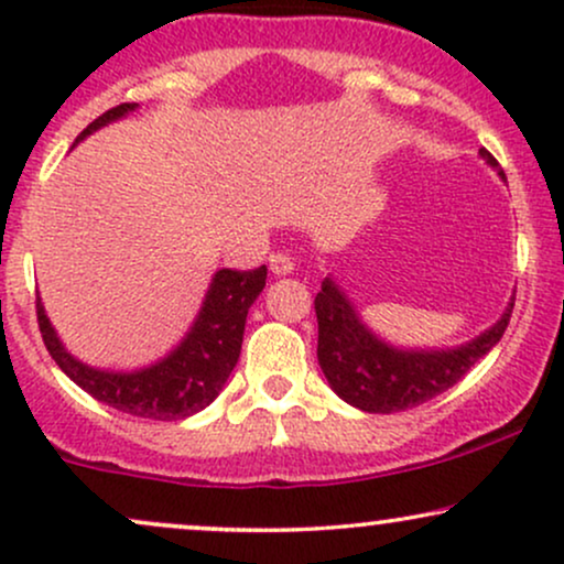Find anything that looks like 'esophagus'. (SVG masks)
<instances>
[{
	"label": "esophagus",
	"instance_id": "obj_1",
	"mask_svg": "<svg viewBox=\"0 0 564 564\" xmlns=\"http://www.w3.org/2000/svg\"><path fill=\"white\" fill-rule=\"evenodd\" d=\"M268 262H270V270H273L275 275H289L291 270H294V260H291L289 251H273Z\"/></svg>",
	"mask_w": 564,
	"mask_h": 564
}]
</instances>
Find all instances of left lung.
Returning a JSON list of instances; mask_svg holds the SVG:
<instances>
[{
  "instance_id": "left-lung-1",
  "label": "left lung",
  "mask_w": 564,
  "mask_h": 564,
  "mask_svg": "<svg viewBox=\"0 0 564 564\" xmlns=\"http://www.w3.org/2000/svg\"><path fill=\"white\" fill-rule=\"evenodd\" d=\"M490 166L498 161L480 151ZM503 177V172H498ZM514 300L488 332L456 349H398L360 321L339 286L326 278L315 296L318 364L332 390L366 413H398L437 398L464 379L507 332Z\"/></svg>"
}]
</instances>
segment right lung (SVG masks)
<instances>
[{"label": "right lung", "instance_id": "obj_1", "mask_svg": "<svg viewBox=\"0 0 564 564\" xmlns=\"http://www.w3.org/2000/svg\"><path fill=\"white\" fill-rule=\"evenodd\" d=\"M134 108H138V102H121L111 111L97 116L76 142L93 134L95 129L134 111ZM264 278H268L264 264L254 270H219L212 278V286L206 291L204 307H200L196 323L180 341V347L172 349L159 364L132 373L89 368L66 352L55 328L50 326V318L44 315L42 300H36L39 332H42L44 347L61 366V371L70 381H76L84 392L93 394L95 400L140 419L177 422V419L193 416L200 408L209 405L225 387L230 371L238 364V355H241L246 315L264 289Z\"/></svg>", "mask_w": 564, "mask_h": 564}]
</instances>
